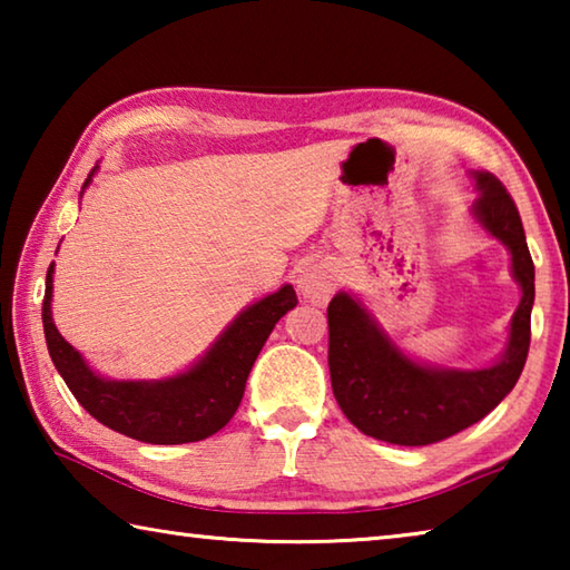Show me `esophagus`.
Wrapping results in <instances>:
<instances>
[{
	"label": "esophagus",
	"mask_w": 570,
	"mask_h": 570,
	"mask_svg": "<svg viewBox=\"0 0 570 570\" xmlns=\"http://www.w3.org/2000/svg\"><path fill=\"white\" fill-rule=\"evenodd\" d=\"M336 282H340V278H336V268L332 264L322 262V258H314V262L302 266L296 284H298V292H302L308 302L326 304L330 302V296L334 294Z\"/></svg>",
	"instance_id": "34e87169"
}]
</instances>
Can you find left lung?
I'll use <instances>...</instances> for the list:
<instances>
[{"label":"left lung","instance_id":"8db88e82","mask_svg":"<svg viewBox=\"0 0 570 570\" xmlns=\"http://www.w3.org/2000/svg\"><path fill=\"white\" fill-rule=\"evenodd\" d=\"M472 178L478 198L470 214L510 250V274L520 286L508 344L493 364L450 370L412 360L390 340L360 298L346 292L336 294L326 308L334 397L356 430L390 445L420 448L458 435L505 400L525 366L535 268L523 220L495 176L472 173Z\"/></svg>","mask_w":570,"mask_h":570}]
</instances>
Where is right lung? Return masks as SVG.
Masks as SVG:
<instances>
[{
    "label": "right lung",
    "mask_w": 570,
    "mask_h": 570,
    "mask_svg": "<svg viewBox=\"0 0 570 570\" xmlns=\"http://www.w3.org/2000/svg\"><path fill=\"white\" fill-rule=\"evenodd\" d=\"M95 173L98 166L90 170L82 188L90 186ZM52 276L55 264L47 268L42 324L57 372L95 420L150 445L198 442L226 428L244 397L248 372L268 334L298 304L294 286L284 284L278 292L246 306L188 370L166 380H110L95 372L57 332L52 322Z\"/></svg>",
    "instance_id": "right-lung-1"
}]
</instances>
